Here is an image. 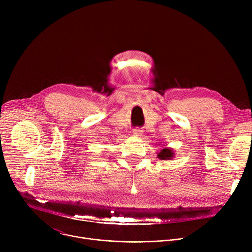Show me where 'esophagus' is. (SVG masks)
Instances as JSON below:
<instances>
[{"instance_id": "esophagus-1", "label": "esophagus", "mask_w": 252, "mask_h": 252, "mask_svg": "<svg viewBox=\"0 0 252 252\" xmlns=\"http://www.w3.org/2000/svg\"><path fill=\"white\" fill-rule=\"evenodd\" d=\"M132 133H133V135H135V136H141V135H142V130H141L140 128L136 127V128H134V129L132 130Z\"/></svg>"}]
</instances>
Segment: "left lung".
<instances>
[{"label":"left lung","mask_w":252,"mask_h":252,"mask_svg":"<svg viewBox=\"0 0 252 252\" xmlns=\"http://www.w3.org/2000/svg\"><path fill=\"white\" fill-rule=\"evenodd\" d=\"M158 146H165V145H160V142L158 143ZM158 158L161 160H170L174 158V151L170 148L163 147L158 153Z\"/></svg>","instance_id":"1"}]
</instances>
